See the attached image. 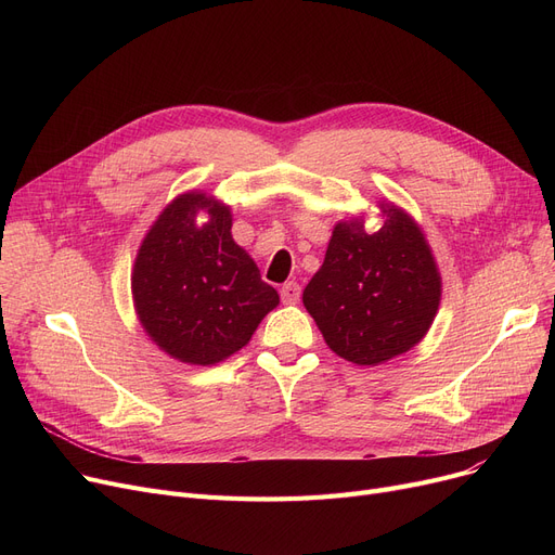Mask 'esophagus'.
I'll use <instances>...</instances> for the list:
<instances>
[{"label": "esophagus", "instance_id": "34e87169", "mask_svg": "<svg viewBox=\"0 0 555 555\" xmlns=\"http://www.w3.org/2000/svg\"><path fill=\"white\" fill-rule=\"evenodd\" d=\"M299 297H301V287H299V283H295V281H287V283L281 287V299H283L285 304H297V301H299Z\"/></svg>", "mask_w": 555, "mask_h": 555}]
</instances>
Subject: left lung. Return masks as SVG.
<instances>
[{
  "mask_svg": "<svg viewBox=\"0 0 555 555\" xmlns=\"http://www.w3.org/2000/svg\"><path fill=\"white\" fill-rule=\"evenodd\" d=\"M385 224L339 220L304 306L331 351L358 366L385 364L427 335L443 281L421 224L398 204L377 202Z\"/></svg>",
  "mask_w": 555,
  "mask_h": 555,
  "instance_id": "obj_1",
  "label": "left lung"
}]
</instances>
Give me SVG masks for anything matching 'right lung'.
Wrapping results in <instances>:
<instances>
[{
    "instance_id": "right-lung-1",
    "label": "right lung",
    "mask_w": 555,
    "mask_h": 555,
    "mask_svg": "<svg viewBox=\"0 0 555 555\" xmlns=\"http://www.w3.org/2000/svg\"><path fill=\"white\" fill-rule=\"evenodd\" d=\"M202 212L208 218L199 223ZM231 207L186 191L170 199L145 233L132 266V304L151 341L193 366L238 353L279 293L231 236Z\"/></svg>"
}]
</instances>
